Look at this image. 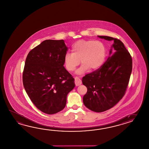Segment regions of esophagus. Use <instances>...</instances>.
I'll use <instances>...</instances> for the list:
<instances>
[{
	"label": "esophagus",
	"instance_id": "obj_1",
	"mask_svg": "<svg viewBox=\"0 0 149 149\" xmlns=\"http://www.w3.org/2000/svg\"><path fill=\"white\" fill-rule=\"evenodd\" d=\"M74 83H75V84L76 86H79L82 84V81L81 79H79V78L76 77H75Z\"/></svg>",
	"mask_w": 149,
	"mask_h": 149
}]
</instances>
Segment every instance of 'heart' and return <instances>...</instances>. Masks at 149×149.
<instances>
[{
  "instance_id": "obj_1",
  "label": "heart",
  "mask_w": 149,
  "mask_h": 149,
  "mask_svg": "<svg viewBox=\"0 0 149 149\" xmlns=\"http://www.w3.org/2000/svg\"><path fill=\"white\" fill-rule=\"evenodd\" d=\"M72 53H67L64 64L67 70L73 72L81 63L76 73L82 74L89 69L95 70L102 66L106 59L107 50L102 42L95 40H80L73 44Z\"/></svg>"
}]
</instances>
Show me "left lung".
Returning <instances> with one entry per match:
<instances>
[{
	"instance_id": "obj_1",
	"label": "left lung",
	"mask_w": 149,
	"mask_h": 149,
	"mask_svg": "<svg viewBox=\"0 0 149 149\" xmlns=\"http://www.w3.org/2000/svg\"><path fill=\"white\" fill-rule=\"evenodd\" d=\"M100 38L114 40L110 56L99 69L82 78L87 93L83 103L88 109L102 112L116 105L125 95L132 71V58L119 39L105 36Z\"/></svg>"
}]
</instances>
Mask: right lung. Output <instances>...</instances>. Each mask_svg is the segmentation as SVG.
Here are the masks:
<instances>
[{
	"instance_id": "obj_1",
	"label": "right lung",
	"mask_w": 149,
	"mask_h": 149,
	"mask_svg": "<svg viewBox=\"0 0 149 149\" xmlns=\"http://www.w3.org/2000/svg\"><path fill=\"white\" fill-rule=\"evenodd\" d=\"M67 47L64 40H47L30 51L22 74L23 86L37 108L48 114L61 111L74 79L63 66Z\"/></svg>"
}]
</instances>
